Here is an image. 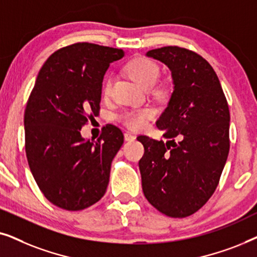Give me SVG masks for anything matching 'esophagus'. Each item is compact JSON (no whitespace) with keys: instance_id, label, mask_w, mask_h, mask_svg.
Returning a JSON list of instances; mask_svg holds the SVG:
<instances>
[{"instance_id":"esophagus-1","label":"esophagus","mask_w":257,"mask_h":257,"mask_svg":"<svg viewBox=\"0 0 257 257\" xmlns=\"http://www.w3.org/2000/svg\"><path fill=\"white\" fill-rule=\"evenodd\" d=\"M124 139H125V142H133V140L136 139V137L133 136L131 132H125L124 133Z\"/></svg>"}]
</instances>
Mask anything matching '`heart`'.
<instances>
[{
  "label": "heart",
  "instance_id": "obj_1",
  "mask_svg": "<svg viewBox=\"0 0 257 257\" xmlns=\"http://www.w3.org/2000/svg\"><path fill=\"white\" fill-rule=\"evenodd\" d=\"M127 71L130 76L139 84L144 89L150 90L156 85L160 76V69L156 62L151 61L149 58H136L128 63ZM112 85V79H105L103 84V93H110ZM154 112L151 108H142V110H130L125 111L121 114V120L125 122L128 127L140 130L147 125V120L153 117Z\"/></svg>",
  "mask_w": 257,
  "mask_h": 257
}]
</instances>
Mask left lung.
<instances>
[{
  "mask_svg": "<svg viewBox=\"0 0 257 257\" xmlns=\"http://www.w3.org/2000/svg\"><path fill=\"white\" fill-rule=\"evenodd\" d=\"M146 56L170 69L173 92L157 120L166 144L137 138L145 149L139 161L143 192L165 215L185 217L201 208L219 184L229 153V108L215 71L200 55L164 47Z\"/></svg>",
  "mask_w": 257,
  "mask_h": 257,
  "instance_id": "obj_1",
  "label": "left lung"
}]
</instances>
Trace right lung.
<instances>
[{"label":"right lung","instance_id":"obj_1","mask_svg":"<svg viewBox=\"0 0 257 257\" xmlns=\"http://www.w3.org/2000/svg\"><path fill=\"white\" fill-rule=\"evenodd\" d=\"M124 55L121 49L76 43L54 52L38 72L24 112L26 153L38 187L59 208H87L106 192L124 136L107 125L94 142L80 130L98 114L108 66Z\"/></svg>","mask_w":257,"mask_h":257}]
</instances>
